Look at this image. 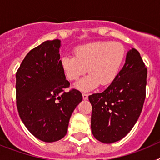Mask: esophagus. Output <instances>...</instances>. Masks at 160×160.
Instances as JSON below:
<instances>
[{
  "mask_svg": "<svg viewBox=\"0 0 160 160\" xmlns=\"http://www.w3.org/2000/svg\"><path fill=\"white\" fill-rule=\"evenodd\" d=\"M88 94H87V93H82V98H83V99L84 100H87V98H88Z\"/></svg>",
  "mask_w": 160,
  "mask_h": 160,
  "instance_id": "1",
  "label": "esophagus"
}]
</instances>
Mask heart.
<instances>
[{
    "mask_svg": "<svg viewBox=\"0 0 160 160\" xmlns=\"http://www.w3.org/2000/svg\"><path fill=\"white\" fill-rule=\"evenodd\" d=\"M75 56L64 55L61 66L70 81H76L87 72V77L76 84L81 90H90L98 85L107 86L119 73L125 59L126 49L118 42H96L79 46Z\"/></svg>",
    "mask_w": 160,
    "mask_h": 160,
    "instance_id": "obj_1",
    "label": "heart"
}]
</instances>
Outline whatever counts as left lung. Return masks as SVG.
Segmentation results:
<instances>
[{
    "mask_svg": "<svg viewBox=\"0 0 160 160\" xmlns=\"http://www.w3.org/2000/svg\"><path fill=\"white\" fill-rule=\"evenodd\" d=\"M148 70L138 50L128 52L126 62L103 92L89 96L92 106L91 131L96 139L112 143L131 131L146 98Z\"/></svg>",
    "mask_w": 160,
    "mask_h": 160,
    "instance_id": "8db88e82",
    "label": "left lung"
}]
</instances>
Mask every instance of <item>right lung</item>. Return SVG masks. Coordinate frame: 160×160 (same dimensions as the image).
<instances>
[{
  "label": "right lung",
  "mask_w": 160,
  "mask_h": 160,
  "mask_svg": "<svg viewBox=\"0 0 160 160\" xmlns=\"http://www.w3.org/2000/svg\"><path fill=\"white\" fill-rule=\"evenodd\" d=\"M61 41H46L31 49L16 73L17 107L23 123L40 140H60L67 133L70 118L82 100L71 89L61 66Z\"/></svg>",
  "instance_id": "right-lung-1"
}]
</instances>
